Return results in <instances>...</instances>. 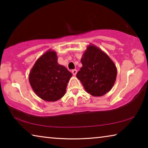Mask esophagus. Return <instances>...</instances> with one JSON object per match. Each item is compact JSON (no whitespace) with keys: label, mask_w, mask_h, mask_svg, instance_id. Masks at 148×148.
I'll use <instances>...</instances> for the list:
<instances>
[{"label":"esophagus","mask_w":148,"mask_h":148,"mask_svg":"<svg viewBox=\"0 0 148 148\" xmlns=\"http://www.w3.org/2000/svg\"><path fill=\"white\" fill-rule=\"evenodd\" d=\"M72 74L74 75V76H76V74H77V70H72Z\"/></svg>","instance_id":"34e87169"}]
</instances>
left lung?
I'll list each match as a JSON object with an SVG mask.
<instances>
[{
	"label": "left lung",
	"instance_id": "left-lung-1",
	"mask_svg": "<svg viewBox=\"0 0 148 148\" xmlns=\"http://www.w3.org/2000/svg\"><path fill=\"white\" fill-rule=\"evenodd\" d=\"M82 66L76 74L88 94L102 96L110 91L116 82L117 68L106 53L89 45L82 56Z\"/></svg>",
	"mask_w": 148,
	"mask_h": 148
}]
</instances>
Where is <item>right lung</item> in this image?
I'll return each mask as SVG.
<instances>
[{
    "instance_id": "right-lung-1",
    "label": "right lung",
    "mask_w": 148,
    "mask_h": 148,
    "mask_svg": "<svg viewBox=\"0 0 148 148\" xmlns=\"http://www.w3.org/2000/svg\"><path fill=\"white\" fill-rule=\"evenodd\" d=\"M72 73L58 63L56 52L48 50L36 61L30 70L28 79L35 94L47 102L62 98Z\"/></svg>"
}]
</instances>
